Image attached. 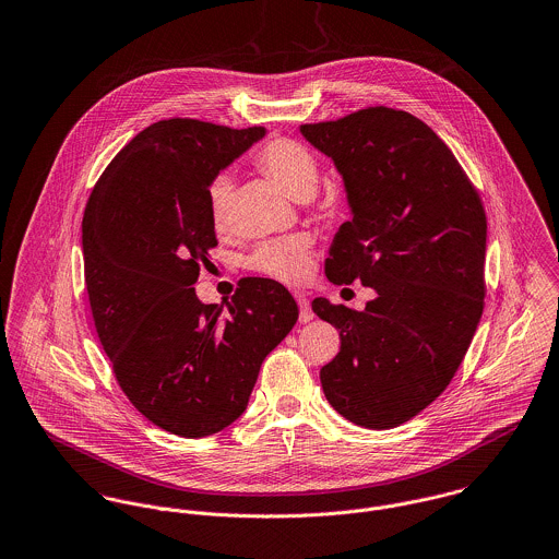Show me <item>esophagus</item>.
<instances>
[{"instance_id": "esophagus-1", "label": "esophagus", "mask_w": 559, "mask_h": 559, "mask_svg": "<svg viewBox=\"0 0 559 559\" xmlns=\"http://www.w3.org/2000/svg\"><path fill=\"white\" fill-rule=\"evenodd\" d=\"M295 299H297V304H299V320H301V322H309V320L313 318V313H311V307H309L307 297L297 293V295H295Z\"/></svg>"}]
</instances>
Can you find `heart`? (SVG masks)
Wrapping results in <instances>:
<instances>
[{"mask_svg":"<svg viewBox=\"0 0 559 559\" xmlns=\"http://www.w3.org/2000/svg\"><path fill=\"white\" fill-rule=\"evenodd\" d=\"M255 166L271 177L288 197H311L318 186V164L304 143L275 136L266 141L254 155ZM233 181L215 177L206 190V211L211 226L224 233L230 224ZM311 239L307 235H288L260 243L246 258V266L260 275L284 284H301L309 273Z\"/></svg>","mask_w":559,"mask_h":559,"instance_id":"b5f03b06","label":"heart"}]
</instances>
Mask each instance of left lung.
Here are the masks:
<instances>
[{
  "label": "left lung",
  "mask_w": 559,
  "mask_h": 559,
  "mask_svg": "<svg viewBox=\"0 0 559 559\" xmlns=\"http://www.w3.org/2000/svg\"><path fill=\"white\" fill-rule=\"evenodd\" d=\"M301 134L335 162L353 209L324 273L376 290L362 311L313 299L342 340L322 391L350 423L391 429L442 395L476 333L485 206L444 141L406 110L369 106Z\"/></svg>",
  "instance_id": "left-lung-1"
}]
</instances>
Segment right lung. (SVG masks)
Segmentation results:
<instances>
[{
    "instance_id": "add662e5",
    "label": "right lung",
    "mask_w": 559,
    "mask_h": 559,
    "mask_svg": "<svg viewBox=\"0 0 559 559\" xmlns=\"http://www.w3.org/2000/svg\"><path fill=\"white\" fill-rule=\"evenodd\" d=\"M264 136L199 119H162L102 173L83 215L85 286L112 373L147 420L204 438L248 407L269 355L299 307L275 280L243 277L233 299L192 288L217 246L206 190Z\"/></svg>"
}]
</instances>
